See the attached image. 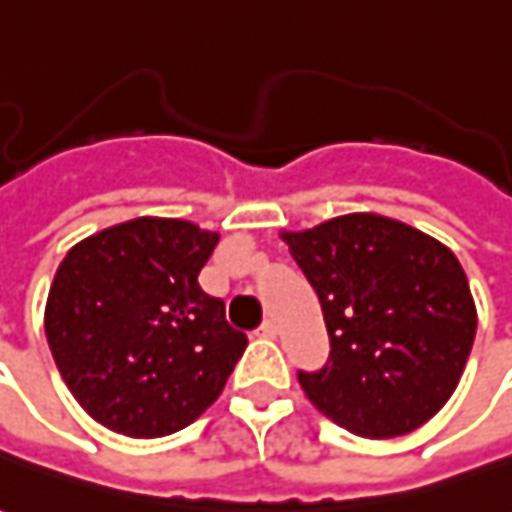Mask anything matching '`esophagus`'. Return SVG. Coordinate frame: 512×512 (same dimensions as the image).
Here are the masks:
<instances>
[{
  "instance_id": "obj_1",
  "label": "esophagus",
  "mask_w": 512,
  "mask_h": 512,
  "mask_svg": "<svg viewBox=\"0 0 512 512\" xmlns=\"http://www.w3.org/2000/svg\"><path fill=\"white\" fill-rule=\"evenodd\" d=\"M257 335H260V338H277V321H274V318H266V321L260 324Z\"/></svg>"
}]
</instances>
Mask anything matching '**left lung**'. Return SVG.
Here are the masks:
<instances>
[{"mask_svg":"<svg viewBox=\"0 0 512 512\" xmlns=\"http://www.w3.org/2000/svg\"><path fill=\"white\" fill-rule=\"evenodd\" d=\"M316 288L330 360L299 371L305 396L360 438H396L441 410L477 332L466 271L449 246L405 221L346 213L282 232Z\"/></svg>","mask_w":512,"mask_h":512,"instance_id":"1","label":"left lung"}]
</instances>
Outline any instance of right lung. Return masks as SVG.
<instances>
[{
    "label": "right lung",
    "mask_w": 512,
    "mask_h": 512,
    "mask_svg": "<svg viewBox=\"0 0 512 512\" xmlns=\"http://www.w3.org/2000/svg\"><path fill=\"white\" fill-rule=\"evenodd\" d=\"M219 232L141 216L82 238L57 266L44 330L88 416L127 438H163L219 399L246 335L199 288Z\"/></svg>",
    "instance_id": "obj_1"
}]
</instances>
